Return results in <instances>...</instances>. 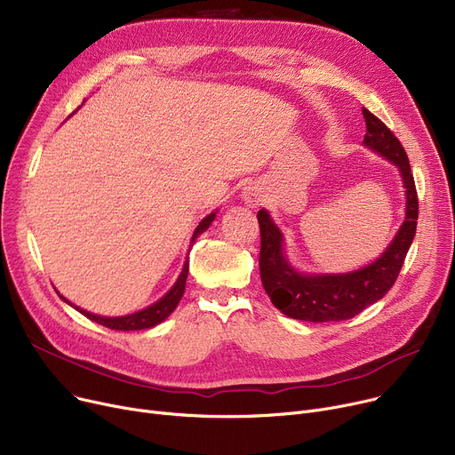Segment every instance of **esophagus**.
I'll use <instances>...</instances> for the list:
<instances>
[{"mask_svg": "<svg viewBox=\"0 0 455 455\" xmlns=\"http://www.w3.org/2000/svg\"><path fill=\"white\" fill-rule=\"evenodd\" d=\"M245 201L251 204V206H256V204H261V194L256 192V190H249L245 192Z\"/></svg>", "mask_w": 455, "mask_h": 455, "instance_id": "obj_1", "label": "esophagus"}]
</instances>
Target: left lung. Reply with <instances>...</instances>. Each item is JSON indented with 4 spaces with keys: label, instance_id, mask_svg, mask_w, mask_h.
Returning <instances> with one entry per match:
<instances>
[{
    "label": "left lung",
    "instance_id": "8db88e82",
    "mask_svg": "<svg viewBox=\"0 0 455 455\" xmlns=\"http://www.w3.org/2000/svg\"><path fill=\"white\" fill-rule=\"evenodd\" d=\"M366 120L364 144L395 163L406 188V220L386 252L371 265L349 275L304 276L292 270L282 252V234L265 210L258 212L259 223V276L265 292L276 309L289 318L306 322L349 320L380 299L399 278L404 258L413 241L419 199L406 149L393 132L370 109L362 108Z\"/></svg>",
    "mask_w": 455,
    "mask_h": 455
}]
</instances>
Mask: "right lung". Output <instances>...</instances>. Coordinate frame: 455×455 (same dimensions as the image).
<instances>
[{"instance_id":"1","label":"right lung","mask_w":455,"mask_h":455,"mask_svg":"<svg viewBox=\"0 0 455 455\" xmlns=\"http://www.w3.org/2000/svg\"><path fill=\"white\" fill-rule=\"evenodd\" d=\"M214 218H216V214H210V216H206V218L199 223V227H197L196 232H194L192 243H194L196 237H197L199 234H203V232L210 227V223L214 221ZM188 267H190V263H188V259H187V263H185V267H183V272H180L179 280H177L175 285L170 289V292H168L164 298H161V299L157 301V304L149 306L148 309L139 311V313H135V315L118 316V318H106V316H99V315H91V313L82 311V309H78V307H76V309H78L84 316H87L89 320H93V322H97V323H100V325H104V327L115 329V331H139V329L154 327V325L161 323L164 318H168V316L173 313V309L177 307L179 299L183 298V294H185V285H187V276H188ZM60 298L66 299L64 296H60ZM66 301H68V299H66ZM68 304H69V301H68Z\"/></svg>"}]
</instances>
